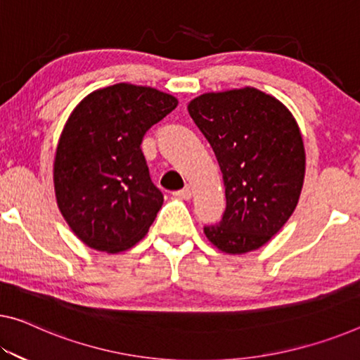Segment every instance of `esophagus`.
Segmentation results:
<instances>
[{
    "label": "esophagus",
    "mask_w": 360,
    "mask_h": 360,
    "mask_svg": "<svg viewBox=\"0 0 360 360\" xmlns=\"http://www.w3.org/2000/svg\"><path fill=\"white\" fill-rule=\"evenodd\" d=\"M174 196H176L179 199H190L191 198L190 186H185V188H181V190L174 191Z\"/></svg>",
    "instance_id": "esophagus-1"
}]
</instances>
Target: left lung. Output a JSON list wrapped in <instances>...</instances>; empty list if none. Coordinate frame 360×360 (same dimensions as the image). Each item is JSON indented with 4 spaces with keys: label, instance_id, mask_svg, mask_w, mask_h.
I'll use <instances>...</instances> for the list:
<instances>
[{
    "label": "left lung",
    "instance_id": "left-lung-1",
    "mask_svg": "<svg viewBox=\"0 0 360 360\" xmlns=\"http://www.w3.org/2000/svg\"><path fill=\"white\" fill-rule=\"evenodd\" d=\"M224 174L226 206L207 240L229 254L265 245L295 211L306 170L296 120L256 88L206 93L188 104Z\"/></svg>",
    "mask_w": 360,
    "mask_h": 360
}]
</instances>
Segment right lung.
<instances>
[{
    "mask_svg": "<svg viewBox=\"0 0 360 360\" xmlns=\"http://www.w3.org/2000/svg\"><path fill=\"white\" fill-rule=\"evenodd\" d=\"M176 99L149 86L117 84L86 96L65 124L54 159V191L72 231L96 251L129 250L164 202L141 141Z\"/></svg>",
    "mask_w": 360,
    "mask_h": 360,
    "instance_id": "obj_1",
    "label": "right lung"
}]
</instances>
